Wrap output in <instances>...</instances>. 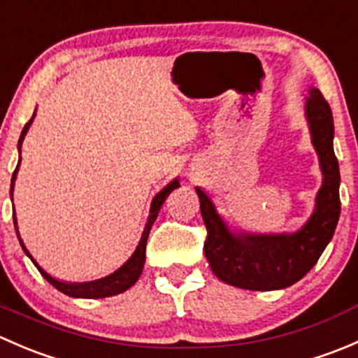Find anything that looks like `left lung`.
Instances as JSON below:
<instances>
[{
	"label": "left lung",
	"mask_w": 358,
	"mask_h": 358,
	"mask_svg": "<svg viewBox=\"0 0 358 358\" xmlns=\"http://www.w3.org/2000/svg\"><path fill=\"white\" fill-rule=\"evenodd\" d=\"M312 143L319 154L322 187L308 222L292 234H236L227 227L208 194L196 187L208 239L204 255L213 273L241 289L273 291L289 287L312 270L333 239L341 211L339 166L334 156V122L329 103L317 88L305 99Z\"/></svg>",
	"instance_id": "8db88e82"
}]
</instances>
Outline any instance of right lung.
<instances>
[{"label": "right lung", "instance_id": "obj_1", "mask_svg": "<svg viewBox=\"0 0 358 358\" xmlns=\"http://www.w3.org/2000/svg\"><path fill=\"white\" fill-rule=\"evenodd\" d=\"M36 115V110L34 114H32V117L29 119L27 124L24 126L22 133H20V138H19V152L20 149H22V142H24V136L25 133H27L29 126H31L32 119H34ZM20 159L19 157V164H17L15 171H13V176H12V187H10V196L13 194V183H15V178H17V171H19V166H20ZM176 187H180V182L178 178H175L173 182H169L168 185L164 187V189L161 190V192L157 194L156 197H154L152 204H150V215H149V220H147L145 223V229H143V234H142V239H140L138 246H136L135 252L131 255V258L128 259V262L124 263V265L121 266V268L115 270L114 273H110V275L103 277V279H99V280H92V282H62V280L55 279V277H52L50 273H46L45 270L41 268V266L38 265V262H36L34 258L31 256V252L27 251V248L24 246L22 239H20V234H19V229H17V218H15V213H13V225H15V232H17V237H19L20 241V246H22L25 255L31 258V262L34 263L36 268L41 272V275L45 277L46 280H48L50 284H52L53 287H57L60 292H64V294L67 296H72V298H90V299H96V298H107V296H114V294H119V292H124L126 289H129V287L133 286V284L138 280V277L142 275V270H143V263H145V246H147V239H149V234H150V229H152L154 222H156L157 215H159V209H161V206L164 204L166 197L169 196V194L173 192V190L176 189Z\"/></svg>", "mask_w": 358, "mask_h": 358}]
</instances>
